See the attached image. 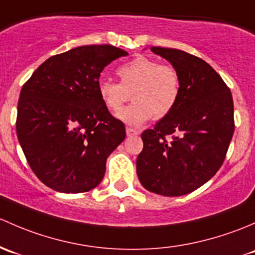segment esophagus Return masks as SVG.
<instances>
[{
	"label": "esophagus",
	"mask_w": 255,
	"mask_h": 255,
	"mask_svg": "<svg viewBox=\"0 0 255 255\" xmlns=\"http://www.w3.org/2000/svg\"><path fill=\"white\" fill-rule=\"evenodd\" d=\"M127 135L128 136L138 135V131L135 130V128H127Z\"/></svg>",
	"instance_id": "obj_1"
}]
</instances>
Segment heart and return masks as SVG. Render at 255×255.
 <instances>
[{
	"label": "heart",
	"mask_w": 255,
	"mask_h": 255,
	"mask_svg": "<svg viewBox=\"0 0 255 255\" xmlns=\"http://www.w3.org/2000/svg\"><path fill=\"white\" fill-rule=\"evenodd\" d=\"M120 82L102 80L98 91L102 102L110 112H117L130 99L133 103L123 108L118 117L131 125H140L153 117H167L177 106L180 96V75L172 65L137 56L117 70Z\"/></svg>",
	"instance_id": "b5f03b06"
}]
</instances>
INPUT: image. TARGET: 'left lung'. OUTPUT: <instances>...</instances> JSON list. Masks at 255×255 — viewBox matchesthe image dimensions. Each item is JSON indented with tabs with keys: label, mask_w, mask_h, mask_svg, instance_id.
I'll return each mask as SVG.
<instances>
[{
	"label": "left lung",
	"mask_w": 255,
	"mask_h": 255,
	"mask_svg": "<svg viewBox=\"0 0 255 255\" xmlns=\"http://www.w3.org/2000/svg\"><path fill=\"white\" fill-rule=\"evenodd\" d=\"M180 75L174 109L141 133L136 161L147 190L180 196L205 184L220 169L235 131L233 99L221 76L203 59L178 49L152 46Z\"/></svg>",
	"instance_id": "8db88e82"
}]
</instances>
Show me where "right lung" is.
Segmentation results:
<instances>
[{
    "mask_svg": "<svg viewBox=\"0 0 255 255\" xmlns=\"http://www.w3.org/2000/svg\"><path fill=\"white\" fill-rule=\"evenodd\" d=\"M125 50L85 45L49 57L23 85L18 140L34 174L60 193H85L106 173L107 158L124 141V123L99 96V76Z\"/></svg>",
    "mask_w": 255,
    "mask_h": 255,
    "instance_id": "right-lung-1",
    "label": "right lung"
}]
</instances>
